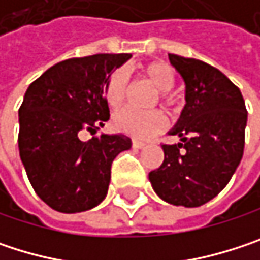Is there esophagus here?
I'll return each instance as SVG.
<instances>
[{
    "instance_id": "esophagus-1",
    "label": "esophagus",
    "mask_w": 260,
    "mask_h": 260,
    "mask_svg": "<svg viewBox=\"0 0 260 260\" xmlns=\"http://www.w3.org/2000/svg\"><path fill=\"white\" fill-rule=\"evenodd\" d=\"M144 146H146V143L138 141V140H132V147H134V149H143Z\"/></svg>"
}]
</instances>
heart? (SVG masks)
Instances as JSON below:
<instances>
[{
	"instance_id": "heart-1",
	"label": "heart",
	"mask_w": 260,
	"mask_h": 260,
	"mask_svg": "<svg viewBox=\"0 0 260 260\" xmlns=\"http://www.w3.org/2000/svg\"><path fill=\"white\" fill-rule=\"evenodd\" d=\"M141 75L147 82H150L158 91L159 99L164 105L173 107L176 104L175 94L170 91L173 90L176 84V77L170 66L166 63H149L141 68ZM129 93V75L125 69L114 71L105 84V101L110 107L117 108L120 107ZM114 128L123 134H128L137 138H147L150 135H155L166 128L167 117L162 111H150V113H141L132 108H123L114 114L113 119Z\"/></svg>"
}]
</instances>
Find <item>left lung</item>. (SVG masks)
<instances>
[{"label":"left lung","instance_id":"obj_1","mask_svg":"<svg viewBox=\"0 0 260 260\" xmlns=\"http://www.w3.org/2000/svg\"><path fill=\"white\" fill-rule=\"evenodd\" d=\"M185 81V107L170 135L178 144H162L164 161L149 173L155 192L167 203L196 208L212 200L241 162L247 110L239 88L214 66L169 54Z\"/></svg>","mask_w":260,"mask_h":260}]
</instances>
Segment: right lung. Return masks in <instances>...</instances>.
<instances>
[{
  "label": "right lung",
  "instance_id": "obj_1",
  "mask_svg": "<svg viewBox=\"0 0 260 260\" xmlns=\"http://www.w3.org/2000/svg\"><path fill=\"white\" fill-rule=\"evenodd\" d=\"M131 54H94L49 68L26 88L19 108V155L36 194L52 209L75 214L108 192L111 164L131 147L123 134L79 140L110 119L105 84Z\"/></svg>",
  "mask_w": 260,
  "mask_h": 260
}]
</instances>
